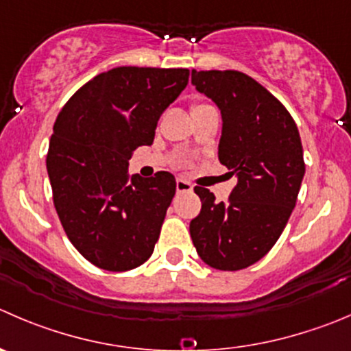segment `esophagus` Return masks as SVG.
<instances>
[{"label": "esophagus", "instance_id": "34e87169", "mask_svg": "<svg viewBox=\"0 0 351 351\" xmlns=\"http://www.w3.org/2000/svg\"><path fill=\"white\" fill-rule=\"evenodd\" d=\"M192 189V183L186 182V180H176V190H178V192H190Z\"/></svg>", "mask_w": 351, "mask_h": 351}]
</instances>
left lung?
<instances>
[{"instance_id": "obj_1", "label": "left lung", "mask_w": 351, "mask_h": 351, "mask_svg": "<svg viewBox=\"0 0 351 351\" xmlns=\"http://www.w3.org/2000/svg\"><path fill=\"white\" fill-rule=\"evenodd\" d=\"M192 84L219 108L217 158L237 185L226 204L193 189L202 209L190 237L207 266L240 271L273 248L290 219L305 175L300 134L287 108L241 71L192 70Z\"/></svg>"}]
</instances>
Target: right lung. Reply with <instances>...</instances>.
I'll list each match as a JSON object with an SVG mask.
<instances>
[{
  "label": "right lung",
  "mask_w": 351,
  "mask_h": 351,
  "mask_svg": "<svg viewBox=\"0 0 351 351\" xmlns=\"http://www.w3.org/2000/svg\"><path fill=\"white\" fill-rule=\"evenodd\" d=\"M189 75L186 68H113L82 85L58 114L46 158L54 207L71 245L101 269H135L154 252L175 176H130L128 159L152 144L159 117Z\"/></svg>",
  "instance_id": "add662e5"
}]
</instances>
